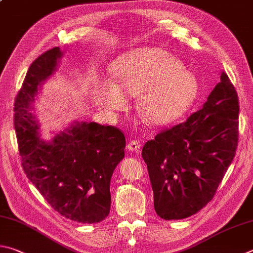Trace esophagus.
Returning a JSON list of instances; mask_svg holds the SVG:
<instances>
[{"mask_svg": "<svg viewBox=\"0 0 253 253\" xmlns=\"http://www.w3.org/2000/svg\"><path fill=\"white\" fill-rule=\"evenodd\" d=\"M127 148L131 153H136V154H139V150H140V144L138 140H131L128 142L127 145Z\"/></svg>", "mask_w": 253, "mask_h": 253, "instance_id": "obj_1", "label": "esophagus"}]
</instances>
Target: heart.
<instances>
[{"mask_svg": "<svg viewBox=\"0 0 253 253\" xmlns=\"http://www.w3.org/2000/svg\"><path fill=\"white\" fill-rule=\"evenodd\" d=\"M113 81L97 83L91 99L106 112L126 107L124 94L139 96L138 112L145 122L165 125L181 117L199 93L196 77L170 53L159 48L132 50L116 59Z\"/></svg>", "mask_w": 253, "mask_h": 253, "instance_id": "b5f03b06", "label": "heart"}]
</instances>
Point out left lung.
Returning <instances> with one entry per match:
<instances>
[{"label":"left lung","mask_w":253,"mask_h":253,"mask_svg":"<svg viewBox=\"0 0 253 253\" xmlns=\"http://www.w3.org/2000/svg\"><path fill=\"white\" fill-rule=\"evenodd\" d=\"M238 118L237 91L221 72L201 109L146 142L141 156L160 218H188L213 198L236 155Z\"/></svg>","instance_id":"1"}]
</instances>
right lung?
Instances as JSON below:
<instances>
[{
	"instance_id": "1",
	"label": "right lung",
	"mask_w": 253,
	"mask_h": 253,
	"mask_svg": "<svg viewBox=\"0 0 253 253\" xmlns=\"http://www.w3.org/2000/svg\"><path fill=\"white\" fill-rule=\"evenodd\" d=\"M63 52L54 47L31 64L14 105L22 167L52 208L82 223H97L111 210V179L125 156V136L114 126L74 122L49 141L40 138L33 104L57 71Z\"/></svg>"
}]
</instances>
